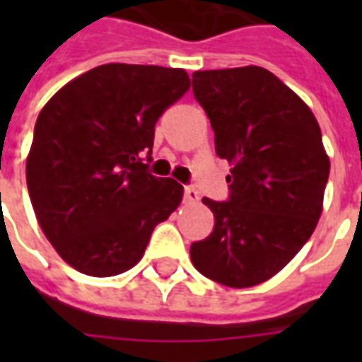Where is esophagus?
Masks as SVG:
<instances>
[{
	"mask_svg": "<svg viewBox=\"0 0 362 362\" xmlns=\"http://www.w3.org/2000/svg\"><path fill=\"white\" fill-rule=\"evenodd\" d=\"M184 199L189 202V204H196L197 199H199V194H197V189L194 186H186L184 188Z\"/></svg>",
	"mask_w": 362,
	"mask_h": 362,
	"instance_id": "1",
	"label": "esophagus"
}]
</instances>
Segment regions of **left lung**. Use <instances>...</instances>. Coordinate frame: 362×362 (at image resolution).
Listing matches in <instances>:
<instances>
[{
  "mask_svg": "<svg viewBox=\"0 0 362 362\" xmlns=\"http://www.w3.org/2000/svg\"><path fill=\"white\" fill-rule=\"evenodd\" d=\"M192 90L211 122L215 153L233 165L227 202L204 204L215 227L189 246L197 272L227 287L264 283L316 228L329 160L310 108L264 67L196 71Z\"/></svg>",
  "mask_w": 362,
  "mask_h": 362,
  "instance_id": "1",
  "label": "left lung"
}]
</instances>
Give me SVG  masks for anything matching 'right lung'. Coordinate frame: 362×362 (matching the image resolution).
I'll use <instances>...</instances> for the list:
<instances>
[{
	"label": "right lung",
	"instance_id": "add662e5",
	"mask_svg": "<svg viewBox=\"0 0 362 362\" xmlns=\"http://www.w3.org/2000/svg\"><path fill=\"white\" fill-rule=\"evenodd\" d=\"M188 87L184 69L106 64L67 83L38 114L28 196L46 238L77 272H127L180 205L184 188L153 176L149 163L158 116Z\"/></svg>",
	"mask_w": 362,
	"mask_h": 362
}]
</instances>
